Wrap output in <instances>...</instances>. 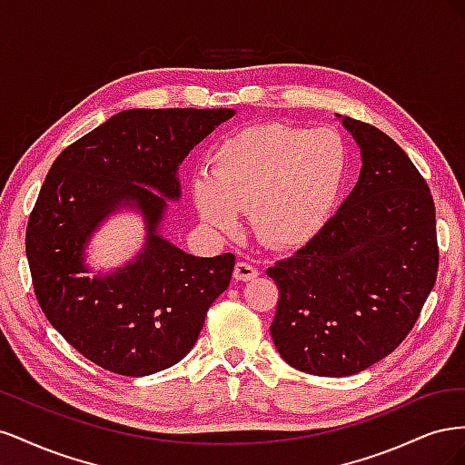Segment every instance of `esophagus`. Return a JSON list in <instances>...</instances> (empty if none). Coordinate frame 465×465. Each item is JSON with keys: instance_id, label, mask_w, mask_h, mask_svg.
I'll return each mask as SVG.
<instances>
[{"instance_id": "34e87169", "label": "esophagus", "mask_w": 465, "mask_h": 465, "mask_svg": "<svg viewBox=\"0 0 465 465\" xmlns=\"http://www.w3.org/2000/svg\"><path fill=\"white\" fill-rule=\"evenodd\" d=\"M258 277V270L248 262H236L234 265V279L236 281H252Z\"/></svg>"}]
</instances>
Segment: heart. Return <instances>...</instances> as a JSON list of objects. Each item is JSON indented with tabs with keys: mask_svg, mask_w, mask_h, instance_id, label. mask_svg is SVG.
<instances>
[{
	"mask_svg": "<svg viewBox=\"0 0 465 465\" xmlns=\"http://www.w3.org/2000/svg\"><path fill=\"white\" fill-rule=\"evenodd\" d=\"M347 176L349 147L340 132L267 122L223 139L209 173L193 174L192 200L221 232H234L236 211H250L263 242L292 248L326 227Z\"/></svg>",
	"mask_w": 465,
	"mask_h": 465,
	"instance_id": "b5f03b06",
	"label": "heart"
}]
</instances>
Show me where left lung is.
<instances>
[{"label": "left lung", "mask_w": 465, "mask_h": 465, "mask_svg": "<svg viewBox=\"0 0 465 465\" xmlns=\"http://www.w3.org/2000/svg\"><path fill=\"white\" fill-rule=\"evenodd\" d=\"M362 153L355 190L312 241L265 273L279 289L272 337L292 369L351 376L415 326L439 272L434 202L390 135L343 120Z\"/></svg>", "instance_id": "8db88e82"}]
</instances>
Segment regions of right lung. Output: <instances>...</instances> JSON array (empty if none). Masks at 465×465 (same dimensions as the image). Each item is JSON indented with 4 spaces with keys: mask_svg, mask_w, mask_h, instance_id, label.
<instances>
[{
    "mask_svg": "<svg viewBox=\"0 0 465 465\" xmlns=\"http://www.w3.org/2000/svg\"><path fill=\"white\" fill-rule=\"evenodd\" d=\"M231 108L118 112L54 161L26 224L36 301L52 326L96 367L147 376L198 341L209 306L229 287L234 254L195 258L157 234L166 198H178L182 159L229 120ZM146 215V250L114 276L82 275V246L116 204Z\"/></svg>",
    "mask_w": 465,
    "mask_h": 465,
    "instance_id": "add662e5",
    "label": "right lung"
}]
</instances>
